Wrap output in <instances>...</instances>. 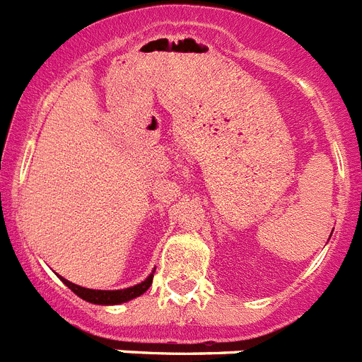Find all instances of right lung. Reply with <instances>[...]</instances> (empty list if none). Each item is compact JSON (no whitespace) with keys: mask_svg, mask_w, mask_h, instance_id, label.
I'll return each instance as SVG.
<instances>
[{"mask_svg":"<svg viewBox=\"0 0 362 362\" xmlns=\"http://www.w3.org/2000/svg\"><path fill=\"white\" fill-rule=\"evenodd\" d=\"M153 279V272L146 277L143 283L136 284V286H130V288L124 290H90V288H83V286H78V284L70 283V281L63 279V283L72 290L74 293L81 299L88 300V303H94V305H121V303H127L130 299H136V297L143 296L146 290L150 288Z\"/></svg>","mask_w":362,"mask_h":362,"instance_id":"1","label":"right lung"}]
</instances>
